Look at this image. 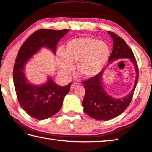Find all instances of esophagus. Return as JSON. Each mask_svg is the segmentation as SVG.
Wrapping results in <instances>:
<instances>
[{
  "mask_svg": "<svg viewBox=\"0 0 152 152\" xmlns=\"http://www.w3.org/2000/svg\"><path fill=\"white\" fill-rule=\"evenodd\" d=\"M79 85H80V84H79V83H72V85H71V89H73V88H74L75 87H76V86H78Z\"/></svg>",
  "mask_w": 152,
  "mask_h": 152,
  "instance_id": "esophagus-1",
  "label": "esophagus"
}]
</instances>
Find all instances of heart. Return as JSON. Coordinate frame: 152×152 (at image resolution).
Here are the masks:
<instances>
[{"mask_svg": "<svg viewBox=\"0 0 152 152\" xmlns=\"http://www.w3.org/2000/svg\"><path fill=\"white\" fill-rule=\"evenodd\" d=\"M110 50L105 42L89 37L75 38L67 43L59 62L62 73L69 75L76 63V70L85 77L98 74L106 63Z\"/></svg>", "mask_w": 152, "mask_h": 152, "instance_id": "b5f03b06", "label": "heart"}]
</instances>
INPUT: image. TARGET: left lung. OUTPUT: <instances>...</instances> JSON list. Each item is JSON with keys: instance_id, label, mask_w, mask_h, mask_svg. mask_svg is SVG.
<instances>
[{"instance_id": "left-lung-1", "label": "left lung", "mask_w": 152, "mask_h": 152, "mask_svg": "<svg viewBox=\"0 0 152 152\" xmlns=\"http://www.w3.org/2000/svg\"><path fill=\"white\" fill-rule=\"evenodd\" d=\"M114 40L112 52L109 63L115 60L127 58L131 60L135 68L136 80L131 93L123 98H113L105 92L102 83L105 69L97 75L83 82L85 85V96L83 101L84 111L94 119L109 120L118 116L126 109L131 103L139 79V69L134 55L126 42L116 34L107 32Z\"/></svg>"}]
</instances>
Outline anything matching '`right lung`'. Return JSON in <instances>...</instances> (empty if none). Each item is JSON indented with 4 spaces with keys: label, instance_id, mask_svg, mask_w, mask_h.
Instances as JSON below:
<instances>
[{
    "label": "right lung",
    "instance_id": "obj_1",
    "mask_svg": "<svg viewBox=\"0 0 152 152\" xmlns=\"http://www.w3.org/2000/svg\"><path fill=\"white\" fill-rule=\"evenodd\" d=\"M68 31L67 29H40L25 40L18 51L13 68L17 97L23 110L35 119H47L57 114L61 109L65 96L69 92L72 84L60 86L49 78L44 85H33L26 78L24 67L42 47L48 48L55 53L57 42Z\"/></svg>",
    "mask_w": 152,
    "mask_h": 152
}]
</instances>
